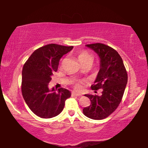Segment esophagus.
Here are the masks:
<instances>
[{
  "mask_svg": "<svg viewBox=\"0 0 148 148\" xmlns=\"http://www.w3.org/2000/svg\"><path fill=\"white\" fill-rule=\"evenodd\" d=\"M72 96H76V97H80L82 96V94H79V93H77L76 92H72Z\"/></svg>",
  "mask_w": 148,
  "mask_h": 148,
  "instance_id": "1",
  "label": "esophagus"
}]
</instances>
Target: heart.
Segmentation results:
<instances>
[{
  "label": "heart",
  "mask_w": 148,
  "mask_h": 148,
  "mask_svg": "<svg viewBox=\"0 0 148 148\" xmlns=\"http://www.w3.org/2000/svg\"><path fill=\"white\" fill-rule=\"evenodd\" d=\"M77 59H78L80 63H81L82 65L84 64L86 62H88L89 61H92V57H91V55H89L87 52L85 51H82L79 52L78 54H77ZM63 62L64 61H62V62ZM82 84V82L81 81L75 82L74 84V88L76 90H81Z\"/></svg>",
  "instance_id": "heart-1"
}]
</instances>
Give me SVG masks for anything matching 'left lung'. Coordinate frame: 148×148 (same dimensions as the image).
Instances as JSON below:
<instances>
[{
    "label": "left lung",
    "mask_w": 148,
    "mask_h": 148,
    "mask_svg": "<svg viewBox=\"0 0 148 148\" xmlns=\"http://www.w3.org/2000/svg\"><path fill=\"white\" fill-rule=\"evenodd\" d=\"M100 57V71L92 90L102 89L101 96L85 95L91 105L83 109L89 118L101 120L106 118L117 109L121 102L127 84V72L121 56L116 50L107 45L95 43L86 45Z\"/></svg>",
    "instance_id": "8db88e82"
}]
</instances>
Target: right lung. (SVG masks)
I'll return each instance as SVG.
<instances>
[{
    "instance_id": "1",
    "label": "right lung",
    "mask_w": 148,
    "mask_h": 148,
    "mask_svg": "<svg viewBox=\"0 0 148 148\" xmlns=\"http://www.w3.org/2000/svg\"><path fill=\"white\" fill-rule=\"evenodd\" d=\"M73 48L50 44L39 47L29 57L22 71L21 92L26 104L34 114L51 118L62 111L66 100L71 96L69 90H50L51 76L57 71L60 59Z\"/></svg>"
}]
</instances>
